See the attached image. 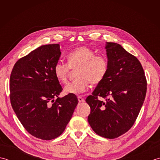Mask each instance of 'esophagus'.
<instances>
[{"label":"esophagus","instance_id":"obj_1","mask_svg":"<svg viewBox=\"0 0 160 160\" xmlns=\"http://www.w3.org/2000/svg\"><path fill=\"white\" fill-rule=\"evenodd\" d=\"M78 101H79V102H82L84 101V98L82 96H78Z\"/></svg>","mask_w":160,"mask_h":160}]
</instances>
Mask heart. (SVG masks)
I'll return each mask as SVG.
<instances>
[{"mask_svg":"<svg viewBox=\"0 0 160 160\" xmlns=\"http://www.w3.org/2000/svg\"><path fill=\"white\" fill-rule=\"evenodd\" d=\"M67 63L57 62L53 67V73L61 83H65L71 69L75 71L76 78L64 88L65 93L78 94L85 91L89 84L100 83L108 70V61L104 56L96 55L92 49L81 46L67 54Z\"/></svg>","mask_w":160,"mask_h":160,"instance_id":"1","label":"heart"}]
</instances>
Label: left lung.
I'll return each mask as SVG.
<instances>
[{
    "instance_id": "8db88e82",
    "label": "left lung",
    "mask_w": 160,
    "mask_h": 160,
    "mask_svg": "<svg viewBox=\"0 0 160 160\" xmlns=\"http://www.w3.org/2000/svg\"><path fill=\"white\" fill-rule=\"evenodd\" d=\"M108 70L91 96L86 98L91 112L88 122L100 136L114 139L134 124L147 89V78L136 57L119 44L107 42ZM99 97L104 101L98 99Z\"/></svg>"
}]
</instances>
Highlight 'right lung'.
Wrapping results in <instances>:
<instances>
[{"label": "right lung", "mask_w": 160, "mask_h": 160, "mask_svg": "<svg viewBox=\"0 0 160 160\" xmlns=\"http://www.w3.org/2000/svg\"><path fill=\"white\" fill-rule=\"evenodd\" d=\"M60 54L59 44L40 46L17 61L10 75V102L17 118L43 140L62 133L78 103L75 94L58 97L62 88L53 67Z\"/></svg>", "instance_id": "add662e5"}]
</instances>
